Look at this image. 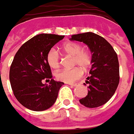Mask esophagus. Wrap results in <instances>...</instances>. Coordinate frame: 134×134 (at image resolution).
Here are the masks:
<instances>
[{"label": "esophagus", "instance_id": "esophagus-1", "mask_svg": "<svg viewBox=\"0 0 134 134\" xmlns=\"http://www.w3.org/2000/svg\"><path fill=\"white\" fill-rule=\"evenodd\" d=\"M69 84L72 86H77L79 85V83H69Z\"/></svg>", "mask_w": 134, "mask_h": 134}]
</instances>
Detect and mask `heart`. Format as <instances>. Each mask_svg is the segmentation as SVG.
Here are the masks:
<instances>
[{"label": "heart", "mask_w": 134, "mask_h": 134, "mask_svg": "<svg viewBox=\"0 0 134 134\" xmlns=\"http://www.w3.org/2000/svg\"><path fill=\"white\" fill-rule=\"evenodd\" d=\"M62 51L67 55H72V65H78L72 69L62 70L56 72L55 78L58 81L64 83H72L82 76L83 69H89L93 62V55L89 48H82L77 42H68L62 46ZM47 63L52 69H58L60 66V57L58 52L52 48L47 54ZM80 66L81 67H80Z\"/></svg>", "instance_id": "obj_1"}]
</instances>
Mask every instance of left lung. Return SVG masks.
Returning <instances> with one entry per match:
<instances>
[{
    "mask_svg": "<svg viewBox=\"0 0 134 134\" xmlns=\"http://www.w3.org/2000/svg\"><path fill=\"white\" fill-rule=\"evenodd\" d=\"M70 40L83 42L93 55V62L87 78L88 94L80 103L88 108L106 103L114 95L120 81L119 62L113 47L102 36L92 32L72 36Z\"/></svg>",
    "mask_w": 134,
    "mask_h": 134,
    "instance_id": "obj_1",
    "label": "left lung"
}]
</instances>
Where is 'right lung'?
I'll list each match as a JSON object with an SVG mask.
<instances>
[{"label":"right lung","instance_id":"1","mask_svg":"<svg viewBox=\"0 0 134 134\" xmlns=\"http://www.w3.org/2000/svg\"><path fill=\"white\" fill-rule=\"evenodd\" d=\"M64 36L41 34L22 45L14 55L9 80L15 98L25 108L40 111L54 104L63 82L52 79L47 63L48 51ZM51 81L49 85L42 83Z\"/></svg>","mask_w":134,"mask_h":134}]
</instances>
